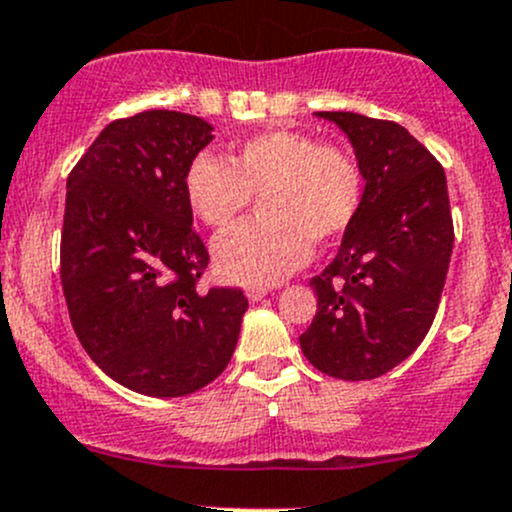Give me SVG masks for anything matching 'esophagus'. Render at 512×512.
Listing matches in <instances>:
<instances>
[{
  "mask_svg": "<svg viewBox=\"0 0 512 512\" xmlns=\"http://www.w3.org/2000/svg\"><path fill=\"white\" fill-rule=\"evenodd\" d=\"M265 294H267V287H250V289H247V299H250V302H260Z\"/></svg>",
  "mask_w": 512,
  "mask_h": 512,
  "instance_id": "obj_1",
  "label": "esophagus"
}]
</instances>
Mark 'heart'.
<instances>
[{
  "label": "heart",
  "instance_id": "b5f03b06",
  "mask_svg": "<svg viewBox=\"0 0 512 512\" xmlns=\"http://www.w3.org/2000/svg\"><path fill=\"white\" fill-rule=\"evenodd\" d=\"M183 193L195 218L227 230L260 195V218L215 242L220 275L247 287L282 282L307 262L312 242L332 245L352 227L364 175L349 151L299 131H265L188 163Z\"/></svg>",
  "mask_w": 512,
  "mask_h": 512
}]
</instances>
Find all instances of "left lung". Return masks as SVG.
Wrapping results in <instances>:
<instances>
[{
  "label": "left lung",
  "mask_w": 512,
  "mask_h": 512,
  "mask_svg": "<svg viewBox=\"0 0 512 512\" xmlns=\"http://www.w3.org/2000/svg\"><path fill=\"white\" fill-rule=\"evenodd\" d=\"M317 116L347 133L366 188L337 257L309 280L317 314L299 347L322 374L369 381L414 354L436 317L453 252L446 173L399 123Z\"/></svg>",
  "instance_id": "obj_1"
}]
</instances>
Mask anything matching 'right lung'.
I'll list each match as a JSON object with an SVG mask.
<instances>
[{
	"label": "right lung",
	"instance_id": "right-lung-1",
	"mask_svg": "<svg viewBox=\"0 0 512 512\" xmlns=\"http://www.w3.org/2000/svg\"><path fill=\"white\" fill-rule=\"evenodd\" d=\"M208 121L143 111L111 121L71 168L61 287L94 364L146 396H188L218 379L240 337V287L198 289L210 255L183 193Z\"/></svg>",
	"mask_w": 512,
	"mask_h": 512
}]
</instances>
